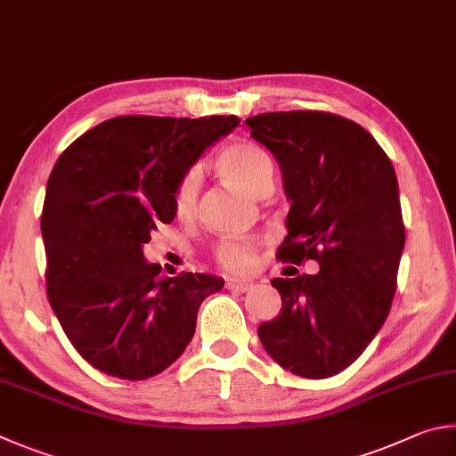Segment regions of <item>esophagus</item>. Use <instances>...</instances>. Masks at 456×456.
Segmentation results:
<instances>
[{"mask_svg":"<svg viewBox=\"0 0 456 456\" xmlns=\"http://www.w3.org/2000/svg\"><path fill=\"white\" fill-rule=\"evenodd\" d=\"M226 289L232 290V292H248V290L254 289V284L252 282H240V281H228Z\"/></svg>","mask_w":456,"mask_h":456,"instance_id":"34e87169","label":"esophagus"}]
</instances>
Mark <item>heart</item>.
Instances as JSON below:
<instances>
[{
    "mask_svg": "<svg viewBox=\"0 0 456 456\" xmlns=\"http://www.w3.org/2000/svg\"><path fill=\"white\" fill-rule=\"evenodd\" d=\"M220 175L232 186L250 196H266L273 190V162L265 150L250 142H234L216 158ZM200 186L198 170H188L175 183L172 208L178 218H190L196 208ZM214 260L220 268L232 274H248L256 266V242L224 240L214 248Z\"/></svg>",
    "mask_w": 456,
    "mask_h": 456,
    "instance_id": "heart-1",
    "label": "heart"
}]
</instances>
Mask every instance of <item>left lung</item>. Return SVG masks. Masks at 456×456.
Masks as SVG:
<instances>
[{
    "instance_id": "1",
    "label": "left lung",
    "mask_w": 456,
    "mask_h": 456,
    "mask_svg": "<svg viewBox=\"0 0 456 456\" xmlns=\"http://www.w3.org/2000/svg\"><path fill=\"white\" fill-rule=\"evenodd\" d=\"M246 124L278 159L292 202L278 260L321 265L274 278L282 310L258 326L260 342L292 374L334 377L364 353L393 305L404 248L395 167L362 126L329 111H270Z\"/></svg>"
}]
</instances>
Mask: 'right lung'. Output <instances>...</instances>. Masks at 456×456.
Returning <instances> with one entry per match:
<instances>
[{"label":"right lung","mask_w":456,"mask_h":456,"mask_svg":"<svg viewBox=\"0 0 456 456\" xmlns=\"http://www.w3.org/2000/svg\"><path fill=\"white\" fill-rule=\"evenodd\" d=\"M238 124V116H119L55 162L42 212L47 300L94 369L156 377L186 350L204 298L222 290L218 276H162L142 248L174 220L178 180Z\"/></svg>","instance_id":"obj_1"}]
</instances>
